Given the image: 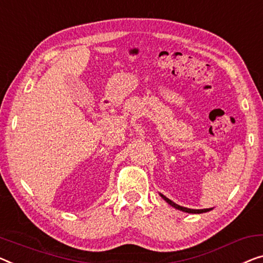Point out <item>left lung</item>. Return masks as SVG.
I'll return each mask as SVG.
<instances>
[{
	"label": "left lung",
	"instance_id": "left-lung-1",
	"mask_svg": "<svg viewBox=\"0 0 263 263\" xmlns=\"http://www.w3.org/2000/svg\"><path fill=\"white\" fill-rule=\"evenodd\" d=\"M160 196H162V197L164 198V201H166L171 206H174V208H176V209H178V210H182V211H184V213H189V214H202V213H206V211L213 210V209H211V208H209V209H189V208L181 206V205L176 204L175 202H172L171 199L165 197V196L162 195V194H160Z\"/></svg>",
	"mask_w": 263,
	"mask_h": 263
}]
</instances>
